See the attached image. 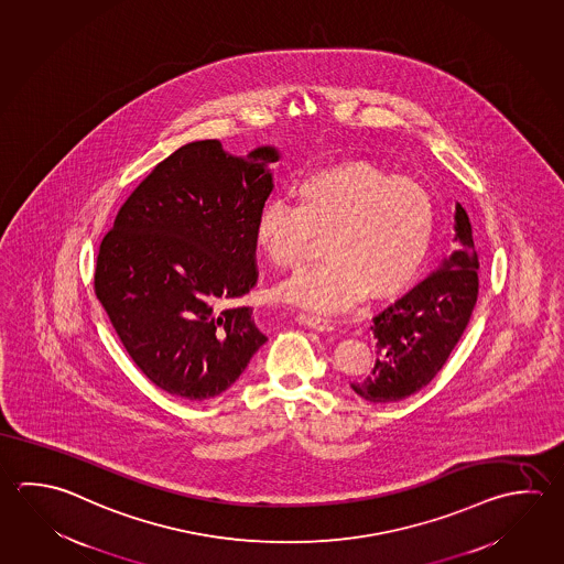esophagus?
Masks as SVG:
<instances>
[{
  "label": "esophagus",
  "instance_id": "1",
  "mask_svg": "<svg viewBox=\"0 0 564 564\" xmlns=\"http://www.w3.org/2000/svg\"><path fill=\"white\" fill-rule=\"evenodd\" d=\"M300 322H302V324H306L310 328L316 329H332L336 326V322H334V319L324 318V316H319V314H312V312H302V314H300Z\"/></svg>",
  "mask_w": 564,
  "mask_h": 564
}]
</instances>
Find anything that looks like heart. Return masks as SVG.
<instances>
[{
    "instance_id": "b5f03b06",
    "label": "heart",
    "mask_w": 564,
    "mask_h": 564,
    "mask_svg": "<svg viewBox=\"0 0 564 564\" xmlns=\"http://www.w3.org/2000/svg\"><path fill=\"white\" fill-rule=\"evenodd\" d=\"M296 208L267 200L254 220L258 252L278 270L306 264L316 238L328 262L282 286V296L312 310L391 296L417 276L430 252L435 206L430 191L376 164L346 161L300 178Z\"/></svg>"
}]
</instances>
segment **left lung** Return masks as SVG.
Here are the masks:
<instances>
[{
    "label": "left lung",
    "instance_id": "1",
    "mask_svg": "<svg viewBox=\"0 0 564 564\" xmlns=\"http://www.w3.org/2000/svg\"><path fill=\"white\" fill-rule=\"evenodd\" d=\"M455 230L463 250L373 318L378 359L351 390L371 403L410 398L440 373L467 328L479 294V257L469 216L457 205Z\"/></svg>",
    "mask_w": 564,
    "mask_h": 564
}]
</instances>
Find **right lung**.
Here are the masks:
<instances>
[{
	"instance_id": "add662e5",
	"label": "right lung",
	"mask_w": 564,
	"mask_h": 564,
	"mask_svg": "<svg viewBox=\"0 0 564 564\" xmlns=\"http://www.w3.org/2000/svg\"><path fill=\"white\" fill-rule=\"evenodd\" d=\"M272 147L238 159L216 139L156 164L102 236L95 294L156 388L203 401L228 390L267 336L248 306L257 286L254 220L272 193Z\"/></svg>"
}]
</instances>
